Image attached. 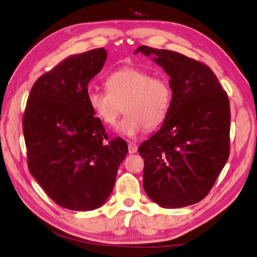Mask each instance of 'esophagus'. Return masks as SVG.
<instances>
[{"mask_svg": "<svg viewBox=\"0 0 257 257\" xmlns=\"http://www.w3.org/2000/svg\"><path fill=\"white\" fill-rule=\"evenodd\" d=\"M137 149H138V147L135 143H132V142L128 143V153H131V154L136 153Z\"/></svg>", "mask_w": 257, "mask_h": 257, "instance_id": "1", "label": "esophagus"}]
</instances>
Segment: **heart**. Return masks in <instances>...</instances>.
<instances>
[{"label":"heart","instance_id":"heart-1","mask_svg":"<svg viewBox=\"0 0 257 257\" xmlns=\"http://www.w3.org/2000/svg\"><path fill=\"white\" fill-rule=\"evenodd\" d=\"M106 91H88V103L96 118L114 125L125 109L127 113L116 132L135 137L147 127H158L165 120L173 102V90L164 77H152L137 67L116 69L106 78Z\"/></svg>","mask_w":257,"mask_h":257}]
</instances>
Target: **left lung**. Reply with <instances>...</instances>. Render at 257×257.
<instances>
[{"label": "left lung", "instance_id": "left-lung-1", "mask_svg": "<svg viewBox=\"0 0 257 257\" xmlns=\"http://www.w3.org/2000/svg\"><path fill=\"white\" fill-rule=\"evenodd\" d=\"M169 76L173 102L161 128L142 143L144 189L163 208L196 204L229 155V102L211 68L176 51L141 46Z\"/></svg>", "mask_w": 257, "mask_h": 257}]
</instances>
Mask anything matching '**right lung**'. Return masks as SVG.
<instances>
[{
	"label": "right lung",
	"mask_w": 257,
	"mask_h": 257,
	"mask_svg": "<svg viewBox=\"0 0 257 257\" xmlns=\"http://www.w3.org/2000/svg\"><path fill=\"white\" fill-rule=\"evenodd\" d=\"M107 59L104 48L73 54L34 83L23 116L30 173L59 206L90 211L111 194L128 151L108 141L88 103V84Z\"/></svg>",
	"instance_id": "add662e5"
}]
</instances>
